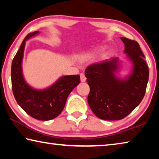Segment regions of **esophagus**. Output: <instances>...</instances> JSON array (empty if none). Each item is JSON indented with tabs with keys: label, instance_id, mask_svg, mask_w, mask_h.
I'll list each match as a JSON object with an SVG mask.
<instances>
[{
	"label": "esophagus",
	"instance_id": "obj_1",
	"mask_svg": "<svg viewBox=\"0 0 159 159\" xmlns=\"http://www.w3.org/2000/svg\"><path fill=\"white\" fill-rule=\"evenodd\" d=\"M80 80H81V82H85L86 80V78L85 74L83 73L80 74Z\"/></svg>",
	"mask_w": 159,
	"mask_h": 159
}]
</instances>
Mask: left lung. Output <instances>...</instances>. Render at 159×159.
I'll return each instance as SVG.
<instances>
[{"instance_id": "obj_1", "label": "left lung", "mask_w": 159, "mask_h": 159, "mask_svg": "<svg viewBox=\"0 0 159 159\" xmlns=\"http://www.w3.org/2000/svg\"><path fill=\"white\" fill-rule=\"evenodd\" d=\"M120 39L133 64L128 79L120 80L116 76V57L91 64L85 71L90 89L88 104L96 116L103 120L123 119L130 114L143 99L149 80V68L138 43L124 37Z\"/></svg>"}]
</instances>
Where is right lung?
I'll list each match as a JSON object with an SVG mask.
<instances>
[{"instance_id":"right-lung-1","label":"right lung","mask_w":159,"mask_h":159,"mask_svg":"<svg viewBox=\"0 0 159 159\" xmlns=\"http://www.w3.org/2000/svg\"><path fill=\"white\" fill-rule=\"evenodd\" d=\"M39 34H29L21 43L12 62V89L17 104L31 117L41 120L56 118L62 111L70 93L80 83L79 75L64 76L47 89L38 90L26 84L21 71L25 42L29 38Z\"/></svg>"}]
</instances>
